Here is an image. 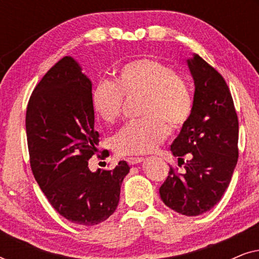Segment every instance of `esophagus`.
Returning <instances> with one entry per match:
<instances>
[{
	"mask_svg": "<svg viewBox=\"0 0 259 259\" xmlns=\"http://www.w3.org/2000/svg\"><path fill=\"white\" fill-rule=\"evenodd\" d=\"M144 159L140 158V157H130L127 158V162H128L130 165H137V164H140L141 161H143Z\"/></svg>",
	"mask_w": 259,
	"mask_h": 259,
	"instance_id": "obj_1",
	"label": "esophagus"
}]
</instances>
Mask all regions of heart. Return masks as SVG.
<instances>
[{
    "label": "heart",
    "instance_id": "1",
    "mask_svg": "<svg viewBox=\"0 0 259 259\" xmlns=\"http://www.w3.org/2000/svg\"><path fill=\"white\" fill-rule=\"evenodd\" d=\"M123 95L144 97L143 120L127 123L113 138L119 154H144L153 151L167 137L168 126L178 130L189 120L193 107L186 81L176 70L152 58L130 61L116 73V83L101 80L91 95L94 112L112 123L121 114Z\"/></svg>",
    "mask_w": 259,
    "mask_h": 259
}]
</instances>
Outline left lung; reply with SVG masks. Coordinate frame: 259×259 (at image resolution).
Returning a JSON list of instances; mask_svg holds the SVG:
<instances>
[{"mask_svg": "<svg viewBox=\"0 0 259 259\" xmlns=\"http://www.w3.org/2000/svg\"><path fill=\"white\" fill-rule=\"evenodd\" d=\"M194 81L193 107L171 145L172 154L185 172L169 168L159 189L166 206L180 214L210 211L225 193L238 160V118L223 76L193 54L186 60ZM187 154L189 160L184 162Z\"/></svg>", "mask_w": 259, "mask_h": 259, "instance_id": "obj_1", "label": "left lung"}]
</instances>
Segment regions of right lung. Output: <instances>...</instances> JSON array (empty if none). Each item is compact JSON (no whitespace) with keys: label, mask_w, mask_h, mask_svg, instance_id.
<instances>
[{"label":"right lung","mask_w":259,"mask_h":259,"mask_svg":"<svg viewBox=\"0 0 259 259\" xmlns=\"http://www.w3.org/2000/svg\"><path fill=\"white\" fill-rule=\"evenodd\" d=\"M91 95L90 77L76 60L65 56L35 87L26 114L30 166L38 186L62 217L84 226L114 213L131 168L125 160L109 171L88 167L99 144Z\"/></svg>","instance_id":"right-lung-1"}]
</instances>
